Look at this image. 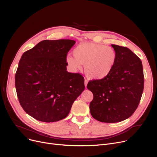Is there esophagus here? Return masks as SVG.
Instances as JSON below:
<instances>
[{"instance_id":"1","label":"esophagus","mask_w":157,"mask_h":157,"mask_svg":"<svg viewBox=\"0 0 157 157\" xmlns=\"http://www.w3.org/2000/svg\"><path fill=\"white\" fill-rule=\"evenodd\" d=\"M87 84H88V81L86 79H85V87L87 86Z\"/></svg>"}]
</instances>
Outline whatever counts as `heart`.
<instances>
[{
	"instance_id": "heart-1",
	"label": "heart",
	"mask_w": 157,
	"mask_h": 157,
	"mask_svg": "<svg viewBox=\"0 0 157 157\" xmlns=\"http://www.w3.org/2000/svg\"><path fill=\"white\" fill-rule=\"evenodd\" d=\"M73 56L66 57V62L73 71L84 65L86 75L92 79H102L109 75L117 59V54L111 46L94 43H84L73 49Z\"/></svg>"
}]
</instances>
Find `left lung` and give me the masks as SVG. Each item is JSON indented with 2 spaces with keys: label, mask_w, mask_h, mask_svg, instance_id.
Listing matches in <instances>:
<instances>
[{
  "label": "left lung",
  "mask_w": 157,
  "mask_h": 157,
  "mask_svg": "<svg viewBox=\"0 0 157 157\" xmlns=\"http://www.w3.org/2000/svg\"><path fill=\"white\" fill-rule=\"evenodd\" d=\"M111 46L117 54L112 72L87 85L94 95L90 113L95 120L105 123L120 122L130 117L137 108L144 89L141 60L126 47Z\"/></svg>",
  "instance_id": "8db88e82"
}]
</instances>
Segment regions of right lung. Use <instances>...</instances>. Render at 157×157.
Instances as JSON below:
<instances>
[{
  "label": "right lung",
  "mask_w": 157,
  "mask_h": 157,
  "mask_svg": "<svg viewBox=\"0 0 157 157\" xmlns=\"http://www.w3.org/2000/svg\"><path fill=\"white\" fill-rule=\"evenodd\" d=\"M75 43L44 40L22 55L15 74L16 93L23 110L36 120L49 123L66 118L85 90L83 77L66 68L67 53Z\"/></svg>",
  "instance_id": "1"
}]
</instances>
